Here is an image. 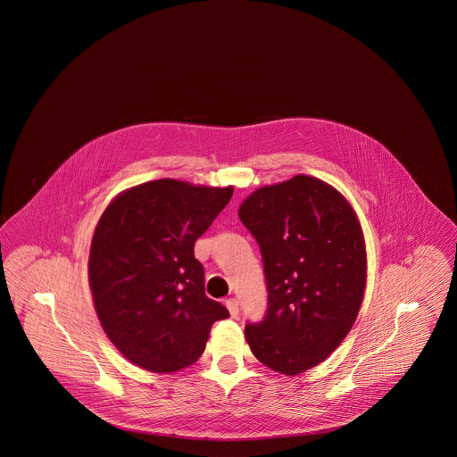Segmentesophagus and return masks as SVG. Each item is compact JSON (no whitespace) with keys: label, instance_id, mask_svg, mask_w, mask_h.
I'll return each instance as SVG.
<instances>
[{"label":"esophagus","instance_id":"34e87169","mask_svg":"<svg viewBox=\"0 0 457 457\" xmlns=\"http://www.w3.org/2000/svg\"><path fill=\"white\" fill-rule=\"evenodd\" d=\"M226 308L229 310V315L236 319L237 315H239V303H237V300L236 298H229V300H226Z\"/></svg>","mask_w":457,"mask_h":457}]
</instances>
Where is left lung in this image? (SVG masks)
<instances>
[{
    "instance_id": "left-lung-1",
    "label": "left lung",
    "mask_w": 457,
    "mask_h": 457,
    "mask_svg": "<svg viewBox=\"0 0 457 457\" xmlns=\"http://www.w3.org/2000/svg\"><path fill=\"white\" fill-rule=\"evenodd\" d=\"M237 216L260 245L268 287L266 317L246 325V342L268 369L303 374L359 315L367 251L357 212L328 182L298 174L253 191Z\"/></svg>"
}]
</instances>
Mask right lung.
Returning <instances> with one entry per match:
<instances>
[{"mask_svg": "<svg viewBox=\"0 0 457 457\" xmlns=\"http://www.w3.org/2000/svg\"><path fill=\"white\" fill-rule=\"evenodd\" d=\"M233 191L149 180L117 194L98 220L88 254L94 306L115 348L147 372L193 365L212 323L229 317L204 293L194 243Z\"/></svg>", "mask_w": 457, "mask_h": 457, "instance_id": "add662e5", "label": "right lung"}]
</instances>
